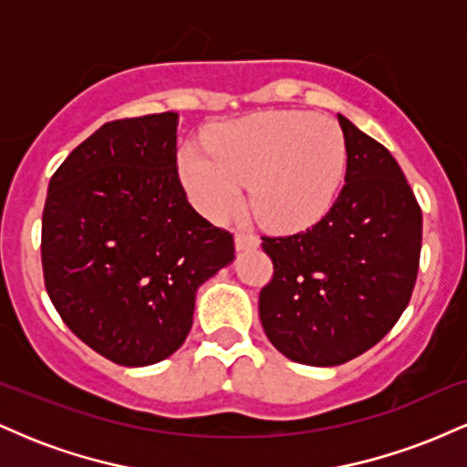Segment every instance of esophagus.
I'll use <instances>...</instances> for the list:
<instances>
[{"instance_id": "34e87169", "label": "esophagus", "mask_w": 467, "mask_h": 467, "mask_svg": "<svg viewBox=\"0 0 467 467\" xmlns=\"http://www.w3.org/2000/svg\"><path fill=\"white\" fill-rule=\"evenodd\" d=\"M259 244H261V239L256 237V234H248V233H237V234H234V245H237L239 252L259 248Z\"/></svg>"}]
</instances>
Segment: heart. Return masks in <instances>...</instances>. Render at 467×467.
<instances>
[{"label":"heart","instance_id":"heart-1","mask_svg":"<svg viewBox=\"0 0 467 467\" xmlns=\"http://www.w3.org/2000/svg\"><path fill=\"white\" fill-rule=\"evenodd\" d=\"M347 138L334 118L267 111L217 127L206 144L180 149L178 171L191 202L223 222L244 203L265 226L303 230L336 203L347 173Z\"/></svg>","mask_w":467,"mask_h":467}]
</instances>
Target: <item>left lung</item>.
I'll list each match as a JSON object with an SVG mask.
<instances>
[{"instance_id":"8db88e82","label":"left lung","mask_w":467,"mask_h":467,"mask_svg":"<svg viewBox=\"0 0 467 467\" xmlns=\"http://www.w3.org/2000/svg\"><path fill=\"white\" fill-rule=\"evenodd\" d=\"M345 186L331 211L292 237H264L275 276L259 294L265 336L283 356L336 367L378 345L410 301L420 270L421 208L400 164L337 114Z\"/></svg>"}]
</instances>
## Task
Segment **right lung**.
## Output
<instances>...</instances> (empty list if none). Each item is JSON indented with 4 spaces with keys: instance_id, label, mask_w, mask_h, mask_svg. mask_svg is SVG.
<instances>
[{
    "instance_id": "right-lung-1",
    "label": "right lung",
    "mask_w": 467,
    "mask_h": 467,
    "mask_svg": "<svg viewBox=\"0 0 467 467\" xmlns=\"http://www.w3.org/2000/svg\"><path fill=\"white\" fill-rule=\"evenodd\" d=\"M234 239L186 200L178 114L105 122L52 175L41 223L47 296L107 360L149 367L184 345L197 289Z\"/></svg>"
}]
</instances>
